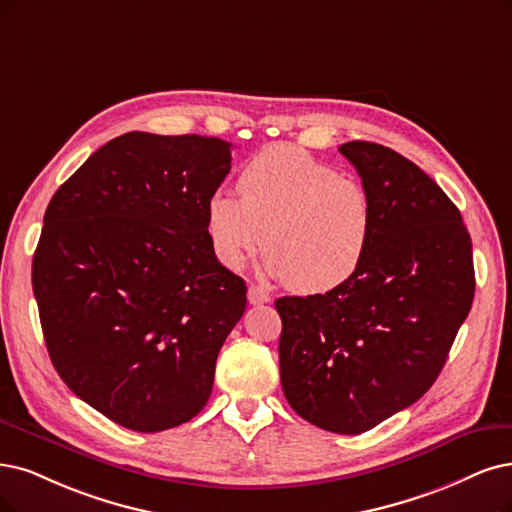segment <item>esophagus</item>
I'll return each instance as SVG.
<instances>
[{
  "mask_svg": "<svg viewBox=\"0 0 512 512\" xmlns=\"http://www.w3.org/2000/svg\"><path fill=\"white\" fill-rule=\"evenodd\" d=\"M249 301L253 306H261V304H268L270 301V295L263 291L261 287H257V285H251L249 287Z\"/></svg>",
  "mask_w": 512,
  "mask_h": 512,
  "instance_id": "1",
  "label": "esophagus"
}]
</instances>
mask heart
Listing matches in <instances>:
<instances>
[{"label": "heart", "instance_id": "1", "mask_svg": "<svg viewBox=\"0 0 512 512\" xmlns=\"http://www.w3.org/2000/svg\"><path fill=\"white\" fill-rule=\"evenodd\" d=\"M240 196L215 189L206 232L225 268L270 246L266 272L297 291L327 293L361 270L373 240V200L354 177L295 145H270L244 164Z\"/></svg>", "mask_w": 512, "mask_h": 512}]
</instances>
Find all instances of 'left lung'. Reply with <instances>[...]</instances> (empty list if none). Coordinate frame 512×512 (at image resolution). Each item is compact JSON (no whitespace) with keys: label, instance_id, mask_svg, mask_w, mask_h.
<instances>
[{"label":"left lung","instance_id":"left-lung-1","mask_svg":"<svg viewBox=\"0 0 512 512\" xmlns=\"http://www.w3.org/2000/svg\"><path fill=\"white\" fill-rule=\"evenodd\" d=\"M339 151L373 200L361 270L325 295L280 297V382L306 422L361 434L422 399L475 297L472 242L458 206L394 149Z\"/></svg>","mask_w":512,"mask_h":512}]
</instances>
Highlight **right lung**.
I'll return each instance as SVG.
<instances>
[{
  "mask_svg": "<svg viewBox=\"0 0 512 512\" xmlns=\"http://www.w3.org/2000/svg\"><path fill=\"white\" fill-rule=\"evenodd\" d=\"M232 143L126 132L56 189L33 255L50 361L69 390L128 430L189 422L246 308L206 232Z\"/></svg>",
  "mask_w": 512,
  "mask_h": 512,
  "instance_id": "obj_1",
  "label": "right lung"
}]
</instances>
